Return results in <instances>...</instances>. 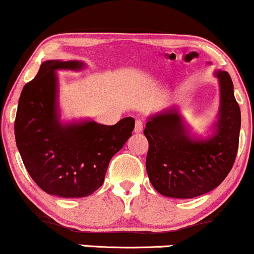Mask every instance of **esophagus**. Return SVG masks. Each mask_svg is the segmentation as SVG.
Listing matches in <instances>:
<instances>
[{
    "label": "esophagus",
    "mask_w": 254,
    "mask_h": 254,
    "mask_svg": "<svg viewBox=\"0 0 254 254\" xmlns=\"http://www.w3.org/2000/svg\"><path fill=\"white\" fill-rule=\"evenodd\" d=\"M143 131V122L140 120H137L136 123H134V132L139 133Z\"/></svg>",
    "instance_id": "34e87169"
}]
</instances>
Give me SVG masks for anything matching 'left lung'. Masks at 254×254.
<instances>
[{
	"mask_svg": "<svg viewBox=\"0 0 254 254\" xmlns=\"http://www.w3.org/2000/svg\"><path fill=\"white\" fill-rule=\"evenodd\" d=\"M220 115L216 133L192 139L175 110L151 117L144 134L149 140L146 171L153 188L172 198H193L212 191L232 169L239 145L240 108L227 71H217Z\"/></svg>",
	"mask_w": 254,
	"mask_h": 254,
	"instance_id": "1",
	"label": "left lung"
}]
</instances>
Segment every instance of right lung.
Masks as SVG:
<instances>
[{
	"label": "right lung",
	"mask_w": 254,
	"mask_h": 254,
	"mask_svg": "<svg viewBox=\"0 0 254 254\" xmlns=\"http://www.w3.org/2000/svg\"><path fill=\"white\" fill-rule=\"evenodd\" d=\"M76 61H47L18 99L16 145L33 181L62 198L88 197L104 183L109 163L132 134L134 120L62 125L56 107L57 69H79Z\"/></svg>",
	"instance_id": "add662e5"
}]
</instances>
